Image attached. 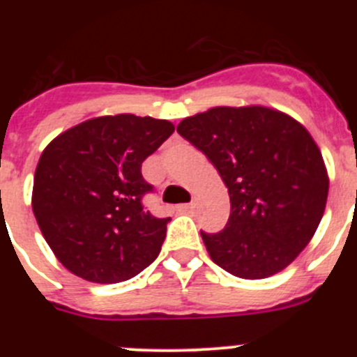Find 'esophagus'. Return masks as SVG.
Masks as SVG:
<instances>
[{
    "instance_id": "1",
    "label": "esophagus",
    "mask_w": 357,
    "mask_h": 357,
    "mask_svg": "<svg viewBox=\"0 0 357 357\" xmlns=\"http://www.w3.org/2000/svg\"><path fill=\"white\" fill-rule=\"evenodd\" d=\"M199 207H200L199 200H192L190 204H183L179 208H181L183 212H193V211H199Z\"/></svg>"
}]
</instances>
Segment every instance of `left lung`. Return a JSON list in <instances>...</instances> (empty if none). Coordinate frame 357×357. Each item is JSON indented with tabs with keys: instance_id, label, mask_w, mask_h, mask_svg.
<instances>
[{
	"instance_id": "obj_1",
	"label": "left lung",
	"mask_w": 357,
	"mask_h": 357,
	"mask_svg": "<svg viewBox=\"0 0 357 357\" xmlns=\"http://www.w3.org/2000/svg\"><path fill=\"white\" fill-rule=\"evenodd\" d=\"M178 132L229 193L225 229L200 231L212 261L245 280L287 268L314 235L328 197L325 162L304 126L266 107H215L183 119Z\"/></svg>"
}]
</instances>
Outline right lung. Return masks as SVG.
Returning <instances> with one entry per match:
<instances>
[{
	"instance_id": "add662e5",
	"label": "right lung",
	"mask_w": 357,
	"mask_h": 357,
	"mask_svg": "<svg viewBox=\"0 0 357 357\" xmlns=\"http://www.w3.org/2000/svg\"><path fill=\"white\" fill-rule=\"evenodd\" d=\"M174 132L169 121L105 115L56 136L36 167L32 211L53 254L79 278L119 283L152 264L171 218L143 205L142 164Z\"/></svg>"
}]
</instances>
